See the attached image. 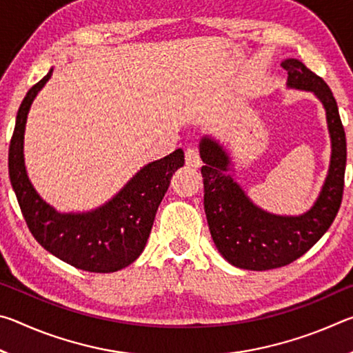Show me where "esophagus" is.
<instances>
[{
    "label": "esophagus",
    "mask_w": 353,
    "mask_h": 353,
    "mask_svg": "<svg viewBox=\"0 0 353 353\" xmlns=\"http://www.w3.org/2000/svg\"><path fill=\"white\" fill-rule=\"evenodd\" d=\"M185 163H187V166H191V168H199L201 159H199L198 148L188 146L185 149Z\"/></svg>",
    "instance_id": "esophagus-1"
}]
</instances>
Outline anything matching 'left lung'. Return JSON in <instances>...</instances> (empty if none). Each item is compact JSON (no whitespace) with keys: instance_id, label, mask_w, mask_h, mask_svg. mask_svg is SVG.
<instances>
[{"instance_id":"obj_1","label":"left lung","mask_w":353,"mask_h":353,"mask_svg":"<svg viewBox=\"0 0 353 353\" xmlns=\"http://www.w3.org/2000/svg\"><path fill=\"white\" fill-rule=\"evenodd\" d=\"M288 87L313 92L325 107L332 139L330 170L312 210L301 216H277L255 207L234 182L230 160L216 141L202 139L201 168L204 177V208L214 244L234 266L266 271L290 265L312 249L336 218L343 201L345 172V132L338 104L325 81L297 59L282 62Z\"/></svg>"}]
</instances>
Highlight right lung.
Segmentation results:
<instances>
[{"label":"right lung","mask_w":353,"mask_h":353,"mask_svg":"<svg viewBox=\"0 0 353 353\" xmlns=\"http://www.w3.org/2000/svg\"><path fill=\"white\" fill-rule=\"evenodd\" d=\"M52 74L29 88L17 113L9 145V177L26 224L41 246L82 271L115 272L139 259L151 234L157 208L171 177L183 166V151L146 165L115 198L88 213L61 214L43 202L29 182L23 139L29 107Z\"/></svg>","instance_id":"add662e5"}]
</instances>
